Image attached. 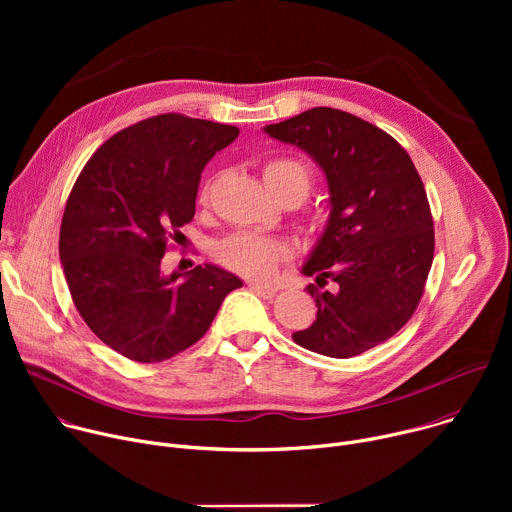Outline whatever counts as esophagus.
<instances>
[{
  "instance_id": "esophagus-1",
  "label": "esophagus",
  "mask_w": 512,
  "mask_h": 512,
  "mask_svg": "<svg viewBox=\"0 0 512 512\" xmlns=\"http://www.w3.org/2000/svg\"><path fill=\"white\" fill-rule=\"evenodd\" d=\"M249 287L255 291V294H257L259 298H263V300H271V298H275V294H277V287L267 285V283H251Z\"/></svg>"
}]
</instances>
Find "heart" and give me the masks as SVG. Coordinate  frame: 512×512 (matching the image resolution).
Masks as SVG:
<instances>
[{
	"label": "heart",
	"instance_id": "obj_1",
	"mask_svg": "<svg viewBox=\"0 0 512 512\" xmlns=\"http://www.w3.org/2000/svg\"><path fill=\"white\" fill-rule=\"evenodd\" d=\"M263 180L267 188L283 198L285 194H300L302 198L308 194L312 176L304 162L294 158H277L265 164ZM210 184H206L200 192V200L208 202ZM287 257V247L271 237H261L255 233H235L216 245V259L225 267L249 275V277H267L277 265Z\"/></svg>",
	"mask_w": 512,
	"mask_h": 512
}]
</instances>
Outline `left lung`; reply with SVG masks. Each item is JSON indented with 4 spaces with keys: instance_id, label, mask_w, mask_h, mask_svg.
<instances>
[{
    "instance_id": "8db88e82",
    "label": "left lung",
    "mask_w": 512,
    "mask_h": 512,
    "mask_svg": "<svg viewBox=\"0 0 512 512\" xmlns=\"http://www.w3.org/2000/svg\"><path fill=\"white\" fill-rule=\"evenodd\" d=\"M265 133L316 160L332 204L302 271L336 289L308 285L318 316L294 340L332 358L383 344L413 316L435 249L431 208L409 154L377 125L332 107L267 125Z\"/></svg>"
}]
</instances>
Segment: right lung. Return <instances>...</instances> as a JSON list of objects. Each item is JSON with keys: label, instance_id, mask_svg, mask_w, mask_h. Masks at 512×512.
Wrapping results in <instances>:
<instances>
[{"label": "right lung", "instance_id": "obj_1", "mask_svg": "<svg viewBox=\"0 0 512 512\" xmlns=\"http://www.w3.org/2000/svg\"><path fill=\"white\" fill-rule=\"evenodd\" d=\"M235 125L164 113L109 137L70 190L58 253L87 326L135 362H162L198 342L243 281L214 265L162 273L168 243L190 223L204 166Z\"/></svg>", "mask_w": 512, "mask_h": 512}]
</instances>
